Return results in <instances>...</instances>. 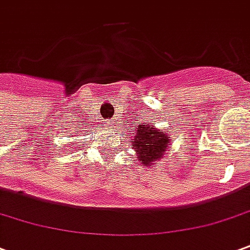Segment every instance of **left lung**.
Masks as SVG:
<instances>
[{
	"instance_id": "left-lung-1",
	"label": "left lung",
	"mask_w": 250,
	"mask_h": 250,
	"mask_svg": "<svg viewBox=\"0 0 250 250\" xmlns=\"http://www.w3.org/2000/svg\"><path fill=\"white\" fill-rule=\"evenodd\" d=\"M132 149L138 152V159L142 164L150 166L157 161L168 149V137L166 132L156 130L153 125H141L135 128L134 141H131Z\"/></svg>"
}]
</instances>
